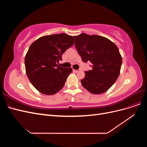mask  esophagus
I'll list each match as a JSON object with an SVG mask.
<instances>
[{
	"label": "esophagus",
	"mask_w": 147,
	"mask_h": 147,
	"mask_svg": "<svg viewBox=\"0 0 147 147\" xmlns=\"http://www.w3.org/2000/svg\"><path fill=\"white\" fill-rule=\"evenodd\" d=\"M74 71L75 72H80V69H77V70H74Z\"/></svg>",
	"instance_id": "34e87169"
}]
</instances>
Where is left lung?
<instances>
[{
  "mask_svg": "<svg viewBox=\"0 0 147 147\" xmlns=\"http://www.w3.org/2000/svg\"><path fill=\"white\" fill-rule=\"evenodd\" d=\"M75 46L84 63L90 61L92 69L85 71L82 86L92 94L107 91L119 75L122 57L115 44L105 37L81 34L74 36Z\"/></svg>",
  "mask_w": 147,
  "mask_h": 147,
  "instance_id": "1",
  "label": "left lung"
}]
</instances>
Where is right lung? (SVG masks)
<instances>
[{"label":"right lung","mask_w":147,"mask_h":147,"mask_svg":"<svg viewBox=\"0 0 147 147\" xmlns=\"http://www.w3.org/2000/svg\"><path fill=\"white\" fill-rule=\"evenodd\" d=\"M74 43L72 36L62 33L42 37L30 46L24 60L26 72L39 92L53 95L63 88L72 69L59 67L56 63Z\"/></svg>","instance_id":"obj_1"}]
</instances>
